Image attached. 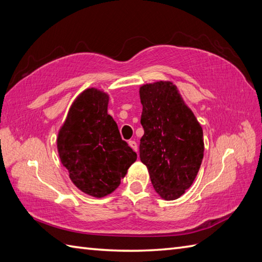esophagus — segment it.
I'll return each mask as SVG.
<instances>
[{
    "mask_svg": "<svg viewBox=\"0 0 262 262\" xmlns=\"http://www.w3.org/2000/svg\"><path fill=\"white\" fill-rule=\"evenodd\" d=\"M128 144H129V146H130V147H132L134 150H135V151L138 150V145H137V143H136L135 141H129Z\"/></svg>",
    "mask_w": 262,
    "mask_h": 262,
    "instance_id": "1",
    "label": "esophagus"
}]
</instances>
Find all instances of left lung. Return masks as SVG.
Here are the masks:
<instances>
[{
	"label": "left lung",
	"mask_w": 262,
	"mask_h": 262,
	"mask_svg": "<svg viewBox=\"0 0 262 262\" xmlns=\"http://www.w3.org/2000/svg\"><path fill=\"white\" fill-rule=\"evenodd\" d=\"M139 96L144 128L139 157L160 196L176 200L192 185L202 163V127L172 82L144 84Z\"/></svg>",
	"instance_id": "1"
}]
</instances>
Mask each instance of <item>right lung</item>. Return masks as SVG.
I'll return each instance as SVG.
<instances>
[{"mask_svg": "<svg viewBox=\"0 0 262 262\" xmlns=\"http://www.w3.org/2000/svg\"><path fill=\"white\" fill-rule=\"evenodd\" d=\"M108 100L98 89L84 90L70 107L57 139L60 160L72 183L95 198L116 190L137 159L108 115Z\"/></svg>", "mask_w": 262, "mask_h": 262, "instance_id": "1", "label": "right lung"}]
</instances>
